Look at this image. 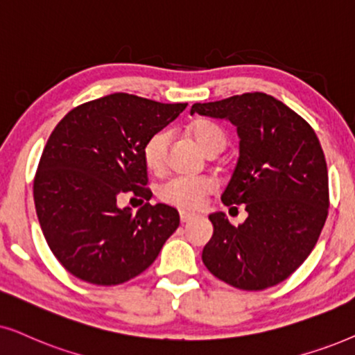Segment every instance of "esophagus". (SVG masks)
Segmentation results:
<instances>
[{"label":"esophagus","mask_w":355,"mask_h":355,"mask_svg":"<svg viewBox=\"0 0 355 355\" xmlns=\"http://www.w3.org/2000/svg\"><path fill=\"white\" fill-rule=\"evenodd\" d=\"M196 217L195 212H188V211H180V220L185 224V222H190Z\"/></svg>","instance_id":"34e87169"}]
</instances>
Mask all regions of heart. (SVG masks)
Returning <instances> with one entry per match:
<instances>
[{"instance_id": "obj_1", "label": "heart", "mask_w": 355, "mask_h": 355, "mask_svg": "<svg viewBox=\"0 0 355 355\" xmlns=\"http://www.w3.org/2000/svg\"><path fill=\"white\" fill-rule=\"evenodd\" d=\"M190 135L196 144L207 155L222 153L227 146V133L222 126L211 120H195L190 125ZM170 135L167 131H157L146 141L143 148V159L146 167L150 172H162L167 162ZM214 188L211 178L207 177H188V175H175L164 182L159 188V198L167 205L180 209H196L202 205L205 196L209 195Z\"/></svg>"}]
</instances>
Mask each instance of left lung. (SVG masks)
<instances>
[{
  "instance_id": "1",
  "label": "left lung",
  "mask_w": 355,
  "mask_h": 355,
  "mask_svg": "<svg viewBox=\"0 0 355 355\" xmlns=\"http://www.w3.org/2000/svg\"><path fill=\"white\" fill-rule=\"evenodd\" d=\"M193 113L237 126L240 155L220 200L248 212L239 227L224 212L209 216L202 263L242 291L279 284L311 253L328 217V168L313 128L263 92L195 103Z\"/></svg>"
}]
</instances>
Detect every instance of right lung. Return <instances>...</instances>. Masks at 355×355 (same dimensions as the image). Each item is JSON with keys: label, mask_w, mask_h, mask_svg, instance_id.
<instances>
[{"label": "right lung", "mask_w": 355, "mask_h": 355, "mask_svg": "<svg viewBox=\"0 0 355 355\" xmlns=\"http://www.w3.org/2000/svg\"><path fill=\"white\" fill-rule=\"evenodd\" d=\"M187 105L116 92L73 108L51 131L34 178L35 211L51 253L78 279H133L180 225L172 206L146 202L131 214L118 200H150L143 148Z\"/></svg>", "instance_id": "obj_1"}]
</instances>
